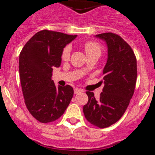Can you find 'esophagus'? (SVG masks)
Here are the masks:
<instances>
[{
  "mask_svg": "<svg viewBox=\"0 0 155 155\" xmlns=\"http://www.w3.org/2000/svg\"><path fill=\"white\" fill-rule=\"evenodd\" d=\"M81 92H83V90L81 89H78V88H76V89H74V93H75V94H78V93H81Z\"/></svg>",
  "mask_w": 155,
  "mask_h": 155,
  "instance_id": "esophagus-1",
  "label": "esophagus"
}]
</instances>
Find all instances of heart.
Here are the masks:
<instances>
[{
  "label": "heart",
  "mask_w": 155,
  "mask_h": 155,
  "mask_svg": "<svg viewBox=\"0 0 155 155\" xmlns=\"http://www.w3.org/2000/svg\"><path fill=\"white\" fill-rule=\"evenodd\" d=\"M83 48L85 50L87 57L90 55H101V47L100 44L95 41H87L83 44ZM70 52H71V47L70 46H66L62 51L61 54V58L63 61H67L70 59Z\"/></svg>",
  "instance_id": "obj_1"
}]
</instances>
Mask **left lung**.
Segmentation results:
<instances>
[{"mask_svg": "<svg viewBox=\"0 0 155 155\" xmlns=\"http://www.w3.org/2000/svg\"><path fill=\"white\" fill-rule=\"evenodd\" d=\"M108 45V60L103 70L104 86L98 99L87 91L89 101L83 112L91 124L105 128L116 123L124 114L135 91L137 62L135 53L120 35L112 32L96 35Z\"/></svg>", "mask_w": 155, "mask_h": 155, "instance_id": "obj_1", "label": "left lung"}]
</instances>
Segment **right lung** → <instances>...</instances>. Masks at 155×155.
Segmentation results:
<instances>
[{"mask_svg":"<svg viewBox=\"0 0 155 155\" xmlns=\"http://www.w3.org/2000/svg\"><path fill=\"white\" fill-rule=\"evenodd\" d=\"M76 36L42 30L20 51L19 71L24 103L39 122L47 124L60 118L74 96L72 87H56L51 77L53 67L61 65L62 49Z\"/></svg>","mask_w":155,"mask_h":155,"instance_id":"add662e5","label":"right lung"}]
</instances>
